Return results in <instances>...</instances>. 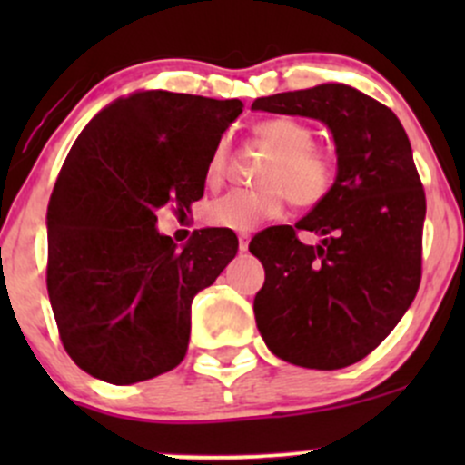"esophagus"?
Wrapping results in <instances>:
<instances>
[{
	"instance_id": "34e87169",
	"label": "esophagus",
	"mask_w": 465,
	"mask_h": 465,
	"mask_svg": "<svg viewBox=\"0 0 465 465\" xmlns=\"http://www.w3.org/2000/svg\"><path fill=\"white\" fill-rule=\"evenodd\" d=\"M238 249L242 251V253L249 249V233H240V236H238Z\"/></svg>"
}]
</instances>
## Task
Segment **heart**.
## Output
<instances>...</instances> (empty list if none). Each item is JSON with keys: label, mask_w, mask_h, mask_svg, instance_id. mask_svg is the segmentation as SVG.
<instances>
[{"label": "heart", "mask_w": 465, "mask_h": 465, "mask_svg": "<svg viewBox=\"0 0 465 465\" xmlns=\"http://www.w3.org/2000/svg\"><path fill=\"white\" fill-rule=\"evenodd\" d=\"M253 135L269 148L271 159L262 165L255 190H232L205 207V223L229 232L247 233L264 221H273L288 199L292 207L311 210L328 199L336 183V154L314 143L306 122L288 115L269 117L253 126ZM229 143L218 140L205 163V183L216 188L227 177Z\"/></svg>", "instance_id": "heart-1"}]
</instances>
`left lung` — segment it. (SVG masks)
Segmentation results:
<instances>
[{
    "label": "left lung",
    "mask_w": 465,
    "mask_h": 465,
    "mask_svg": "<svg viewBox=\"0 0 465 465\" xmlns=\"http://www.w3.org/2000/svg\"><path fill=\"white\" fill-rule=\"evenodd\" d=\"M251 109L322 120L339 165L332 192L311 214L251 240L264 266L255 323L282 361L354 365L387 339L420 288L426 196L407 133L389 106L336 83L258 98ZM297 228L322 242L303 245Z\"/></svg>",
    "instance_id": "left-lung-1"
}]
</instances>
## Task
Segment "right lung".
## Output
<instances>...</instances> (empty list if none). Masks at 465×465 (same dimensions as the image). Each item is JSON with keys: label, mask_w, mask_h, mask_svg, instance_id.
Here are the masks:
<instances>
[{"label": "right lung", "mask_w": 465, "mask_h": 465, "mask_svg": "<svg viewBox=\"0 0 465 465\" xmlns=\"http://www.w3.org/2000/svg\"><path fill=\"white\" fill-rule=\"evenodd\" d=\"M240 100L140 92L104 106L74 142L47 205V295L63 348L83 371L133 385L179 365L192 300L238 251L229 229L177 249L154 227L190 210Z\"/></svg>", "instance_id": "obj_1"}]
</instances>
